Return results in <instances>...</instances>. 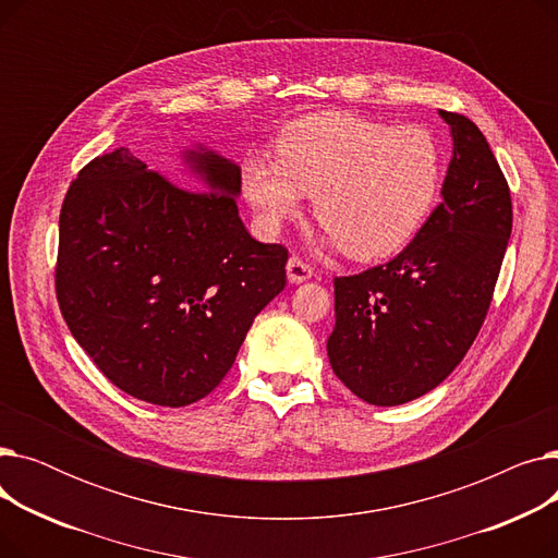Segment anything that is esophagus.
I'll return each instance as SVG.
<instances>
[{"instance_id":"obj_1","label":"esophagus","mask_w":558,"mask_h":558,"mask_svg":"<svg viewBox=\"0 0 558 558\" xmlns=\"http://www.w3.org/2000/svg\"><path fill=\"white\" fill-rule=\"evenodd\" d=\"M314 276V269L310 267L307 262H303L299 255H291L289 262H287V278L289 282H305Z\"/></svg>"}]
</instances>
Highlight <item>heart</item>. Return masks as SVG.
Returning <instances> with one entry per match:
<instances>
[{"mask_svg":"<svg viewBox=\"0 0 558 558\" xmlns=\"http://www.w3.org/2000/svg\"><path fill=\"white\" fill-rule=\"evenodd\" d=\"M441 179V146L427 129L348 112L305 117L280 133L278 158L242 160V187L264 228L296 217L310 194L330 242L355 259L387 257L412 240Z\"/></svg>","mask_w":558,"mask_h":558,"instance_id":"b5f03b06","label":"heart"}]
</instances>
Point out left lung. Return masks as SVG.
<instances>
[{
	"label": "left lung",
	"mask_w": 558,
	"mask_h": 558,
	"mask_svg": "<svg viewBox=\"0 0 558 558\" xmlns=\"http://www.w3.org/2000/svg\"><path fill=\"white\" fill-rule=\"evenodd\" d=\"M452 133L444 201L400 255L335 278L328 357L368 404H402L438 387L473 345L511 238V192L484 133L438 110Z\"/></svg>",
	"instance_id": "left-lung-1"
}]
</instances>
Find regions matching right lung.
<instances>
[{"label":"right lung","instance_id":"1","mask_svg":"<svg viewBox=\"0 0 558 558\" xmlns=\"http://www.w3.org/2000/svg\"><path fill=\"white\" fill-rule=\"evenodd\" d=\"M181 187L120 146L87 162L58 221L56 299L97 368L124 393L185 407L230 371L253 318L287 284V248L238 210L240 167L185 154Z\"/></svg>","mask_w":558,"mask_h":558}]
</instances>
